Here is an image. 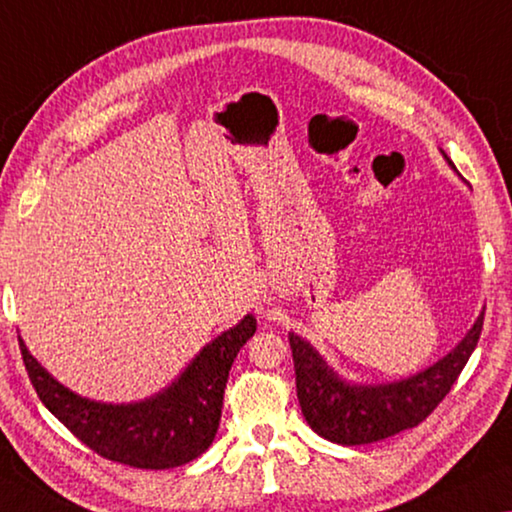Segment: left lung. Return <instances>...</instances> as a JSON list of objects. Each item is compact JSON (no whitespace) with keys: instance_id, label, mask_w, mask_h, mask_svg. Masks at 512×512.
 <instances>
[{"instance_id":"8db88e82","label":"left lung","mask_w":512,"mask_h":512,"mask_svg":"<svg viewBox=\"0 0 512 512\" xmlns=\"http://www.w3.org/2000/svg\"><path fill=\"white\" fill-rule=\"evenodd\" d=\"M444 160L448 162L446 155ZM483 316L485 309L478 313L465 338L446 357L410 377L384 384L348 380L334 371L309 341L290 332L288 341L293 348L297 398L306 423L320 437L345 446L380 442L419 426L442 403L465 368L481 338Z\"/></svg>"}]
</instances>
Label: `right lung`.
Instances as JSON below:
<instances>
[{
    "label": "right lung",
    "instance_id": "obj_1",
    "mask_svg": "<svg viewBox=\"0 0 512 512\" xmlns=\"http://www.w3.org/2000/svg\"><path fill=\"white\" fill-rule=\"evenodd\" d=\"M256 332L247 313L203 348L167 389L137 403H102L70 391L31 357L22 359L38 398L73 435L107 460L137 469H174L208 451L222 419L233 359Z\"/></svg>",
    "mask_w": 512,
    "mask_h": 512
}]
</instances>
